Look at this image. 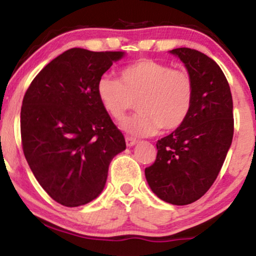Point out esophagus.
<instances>
[{"label":"esophagus","instance_id":"1","mask_svg":"<svg viewBox=\"0 0 256 256\" xmlns=\"http://www.w3.org/2000/svg\"><path fill=\"white\" fill-rule=\"evenodd\" d=\"M125 142H126V146H132L136 144L137 140H134V138H132V137H126Z\"/></svg>","mask_w":256,"mask_h":256}]
</instances>
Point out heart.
Here are the masks:
<instances>
[{"label":"heart","mask_w":256,"mask_h":256,"mask_svg":"<svg viewBox=\"0 0 256 256\" xmlns=\"http://www.w3.org/2000/svg\"><path fill=\"white\" fill-rule=\"evenodd\" d=\"M194 80L184 68H171L152 58H140L122 67L119 78L104 76L96 84V95L108 116L122 122L134 101L140 110L125 122L134 136H150L183 125L194 102Z\"/></svg>","instance_id":"b5f03b06"}]
</instances>
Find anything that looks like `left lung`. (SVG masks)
Listing matches in <instances>:
<instances>
[{"mask_svg": "<svg viewBox=\"0 0 256 256\" xmlns=\"http://www.w3.org/2000/svg\"><path fill=\"white\" fill-rule=\"evenodd\" d=\"M171 52L192 77V107L183 125L158 140L156 158L144 172L158 198L184 206L202 198L218 177L234 137V104L216 61L190 48Z\"/></svg>", "mask_w": 256, "mask_h": 256, "instance_id": "obj_1", "label": "left lung"}]
</instances>
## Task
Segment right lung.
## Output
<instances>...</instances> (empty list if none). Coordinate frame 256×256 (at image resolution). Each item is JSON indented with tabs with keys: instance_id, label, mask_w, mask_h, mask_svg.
Listing matches in <instances>:
<instances>
[{
	"instance_id": "1",
	"label": "right lung",
	"mask_w": 256,
	"mask_h": 256,
	"mask_svg": "<svg viewBox=\"0 0 256 256\" xmlns=\"http://www.w3.org/2000/svg\"><path fill=\"white\" fill-rule=\"evenodd\" d=\"M122 52L72 48L50 61L26 90L20 112L24 155L58 204L78 207L104 190L124 134L96 95V84Z\"/></svg>"
}]
</instances>
